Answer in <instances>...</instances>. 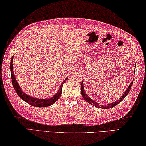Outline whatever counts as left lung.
<instances>
[{
	"label": "left lung",
	"mask_w": 146,
	"mask_h": 146,
	"mask_svg": "<svg viewBox=\"0 0 146 146\" xmlns=\"http://www.w3.org/2000/svg\"><path fill=\"white\" fill-rule=\"evenodd\" d=\"M133 82H134V80H133V81L131 83H130L129 87L127 88V90L126 92L124 93V94H123V95H122V97H120V98L119 99V100H118L115 102H113V103H112V104H108V105H100L99 104L97 103V102H96L92 100L91 98H90V97H88L87 94H86V93H85V92L84 88H83V82L82 83V84H81V94H82V95L83 98L85 99V100L86 102H87L88 104H91L92 105H94V106H95L96 107H98V108H105V109H107V108H113L115 106H116L117 105L119 104L120 102H122L123 100V99L125 98V97H126L127 95L128 94V93L130 92V90H131Z\"/></svg>",
	"instance_id": "8db88e82"
}]
</instances>
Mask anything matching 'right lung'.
<instances>
[{
    "label": "right lung",
    "mask_w": 146,
    "mask_h": 146,
    "mask_svg": "<svg viewBox=\"0 0 146 146\" xmlns=\"http://www.w3.org/2000/svg\"><path fill=\"white\" fill-rule=\"evenodd\" d=\"M14 56H12L11 58V64H10V68H11V79H12V85H13L15 91L16 92L17 94L19 95L21 99H23L24 101L27 102V104H30L31 105L34 107H48L50 106V105H52L54 103L56 102L58 98L61 97V93H62V86L63 85L64 83V82L66 81L68 78L65 79L63 83H61V85L60 87V89L58 91V92L56 94L54 97H52L51 98L49 99H39L36 98H34L31 97V96L26 94L25 93H24L22 90L21 89L19 85H18V83L16 81V79H15V75L14 74L13 71V57Z\"/></svg>",
    "instance_id": "obj_1"
}]
</instances>
